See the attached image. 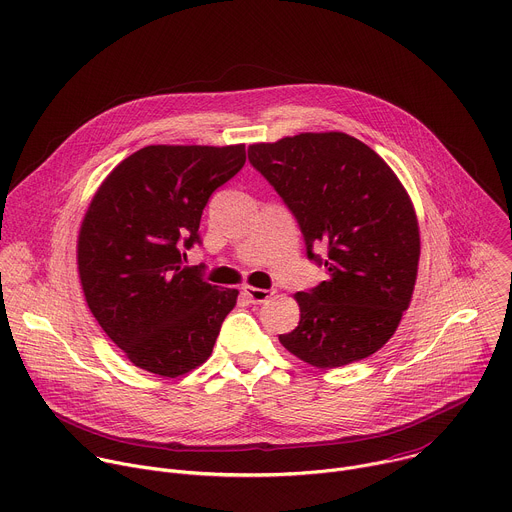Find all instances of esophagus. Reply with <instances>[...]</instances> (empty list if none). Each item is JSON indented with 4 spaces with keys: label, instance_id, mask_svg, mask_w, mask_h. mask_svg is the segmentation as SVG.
Instances as JSON below:
<instances>
[{
    "label": "esophagus",
    "instance_id": "obj_1",
    "mask_svg": "<svg viewBox=\"0 0 512 512\" xmlns=\"http://www.w3.org/2000/svg\"><path fill=\"white\" fill-rule=\"evenodd\" d=\"M243 294L249 298L251 304H263V302H267L273 296V291L271 289H259V287L245 285L243 287Z\"/></svg>",
    "mask_w": 512,
    "mask_h": 512
}]
</instances>
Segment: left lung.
I'll list each match as a JSON object with an SVG mask.
<instances>
[{"label": "left lung", "mask_w": 512, "mask_h": 512, "mask_svg": "<svg viewBox=\"0 0 512 512\" xmlns=\"http://www.w3.org/2000/svg\"><path fill=\"white\" fill-rule=\"evenodd\" d=\"M249 162L328 273L298 291L300 324L279 342L318 369L371 356L395 334L417 277L419 229L405 188L369 145L338 131L249 145Z\"/></svg>", "instance_id": "8db88e82"}]
</instances>
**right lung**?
<instances>
[{
	"label": "right lung",
	"mask_w": 512,
	"mask_h": 512,
	"mask_svg": "<svg viewBox=\"0 0 512 512\" xmlns=\"http://www.w3.org/2000/svg\"><path fill=\"white\" fill-rule=\"evenodd\" d=\"M245 166V145H148L97 190L79 233V275L105 334L139 369L178 377L202 364L237 289L186 267L212 192Z\"/></svg>",
	"instance_id": "1"
}]
</instances>
